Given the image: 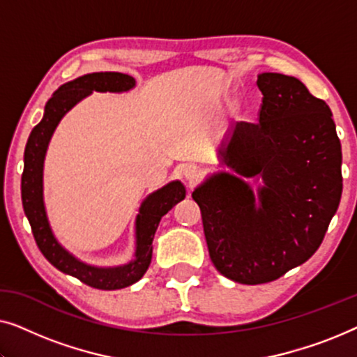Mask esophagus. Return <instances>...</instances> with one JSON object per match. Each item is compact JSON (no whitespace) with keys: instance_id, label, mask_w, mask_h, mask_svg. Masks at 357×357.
<instances>
[{"instance_id":"34e87169","label":"esophagus","mask_w":357,"mask_h":357,"mask_svg":"<svg viewBox=\"0 0 357 357\" xmlns=\"http://www.w3.org/2000/svg\"><path fill=\"white\" fill-rule=\"evenodd\" d=\"M182 175H183V178L187 180L190 185H192V183H195L199 178V175H202V170H199L198 165L188 164V165H185V167L182 169Z\"/></svg>"}]
</instances>
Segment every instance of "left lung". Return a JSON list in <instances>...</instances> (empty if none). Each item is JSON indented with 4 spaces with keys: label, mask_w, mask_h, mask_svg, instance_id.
Masks as SVG:
<instances>
[{
    "label": "left lung",
    "mask_w": 357,
    "mask_h": 357,
    "mask_svg": "<svg viewBox=\"0 0 357 357\" xmlns=\"http://www.w3.org/2000/svg\"><path fill=\"white\" fill-rule=\"evenodd\" d=\"M257 86L258 123L241 121L226 135L219 160L227 170L208 175L192 193L213 265L241 284L275 281L309 260L343 192L330 107L297 77L261 73Z\"/></svg>",
    "instance_id": "1"
}]
</instances>
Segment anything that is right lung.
Returning <instances> with one entry per match:
<instances>
[{"label":"right lung","instance_id":"right-lung-1","mask_svg":"<svg viewBox=\"0 0 357 357\" xmlns=\"http://www.w3.org/2000/svg\"><path fill=\"white\" fill-rule=\"evenodd\" d=\"M135 86L136 81L133 76L114 71L91 73L60 86L45 104L43 119L37 126H33L24 151V172L21 180L22 206L31 222L38 248L53 266L96 289H123L143 278L153 258V241L160 219L175 204L182 202L187 190L180 180H172L162 188L149 193L141 202L135 219L133 260L119 266H96L68 252L53 234L47 216L45 199H43V165H45V155L52 136L63 116L73 107L94 91L128 92Z\"/></svg>","mask_w":357,"mask_h":357}]
</instances>
